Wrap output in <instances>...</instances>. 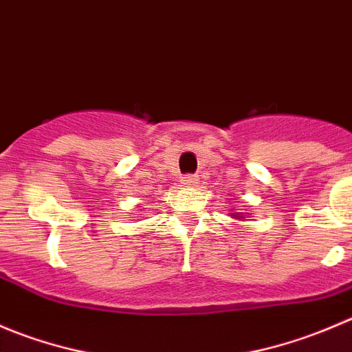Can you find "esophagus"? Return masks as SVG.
Segmentation results:
<instances>
[{
    "instance_id": "34e87169",
    "label": "esophagus",
    "mask_w": 352,
    "mask_h": 352,
    "mask_svg": "<svg viewBox=\"0 0 352 352\" xmlns=\"http://www.w3.org/2000/svg\"><path fill=\"white\" fill-rule=\"evenodd\" d=\"M180 184H182V186H186V187H196L199 184V179L196 175H186V177H182Z\"/></svg>"
}]
</instances>
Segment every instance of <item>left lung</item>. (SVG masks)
Masks as SVG:
<instances>
[{"label":"left lung","instance_id":"obj_1","mask_svg":"<svg viewBox=\"0 0 352 352\" xmlns=\"http://www.w3.org/2000/svg\"><path fill=\"white\" fill-rule=\"evenodd\" d=\"M242 214H243V212H232V216H233V218H236V219H240L239 216H242Z\"/></svg>","mask_w":352,"mask_h":352}]
</instances>
